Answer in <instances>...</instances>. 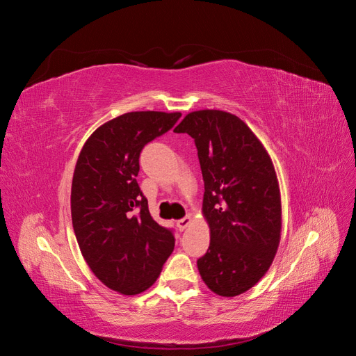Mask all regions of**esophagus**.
Returning a JSON list of instances; mask_svg holds the SVG:
<instances>
[{
    "label": "esophagus",
    "mask_w": 356,
    "mask_h": 356,
    "mask_svg": "<svg viewBox=\"0 0 356 356\" xmlns=\"http://www.w3.org/2000/svg\"><path fill=\"white\" fill-rule=\"evenodd\" d=\"M190 222H191L190 217H184V218H181V220L177 221V227H178L179 232H182V230H186L188 227Z\"/></svg>",
    "instance_id": "34e87169"
}]
</instances>
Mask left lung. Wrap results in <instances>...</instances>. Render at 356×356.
Instances as JSON below:
<instances>
[{
  "label": "left lung",
  "instance_id": "obj_1",
  "mask_svg": "<svg viewBox=\"0 0 356 356\" xmlns=\"http://www.w3.org/2000/svg\"><path fill=\"white\" fill-rule=\"evenodd\" d=\"M174 132L195 139L204 182L211 243L197 260L200 276L215 294L239 296L268 270L281 239L273 163L251 129L230 113H190Z\"/></svg>",
  "mask_w": 356,
  "mask_h": 356
}]
</instances>
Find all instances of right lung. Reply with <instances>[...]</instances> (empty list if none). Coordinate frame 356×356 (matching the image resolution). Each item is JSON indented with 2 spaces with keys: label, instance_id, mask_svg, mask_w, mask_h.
Segmentation results:
<instances>
[{
  "label": "right lung",
  "instance_id": "right-lung-1",
  "mask_svg": "<svg viewBox=\"0 0 356 356\" xmlns=\"http://www.w3.org/2000/svg\"><path fill=\"white\" fill-rule=\"evenodd\" d=\"M181 113L135 111L113 118L90 135L75 165L71 215L90 270L126 296L152 286L174 251V230L157 224L138 186L139 156L170 131Z\"/></svg>",
  "mask_w": 356,
  "mask_h": 356
}]
</instances>
